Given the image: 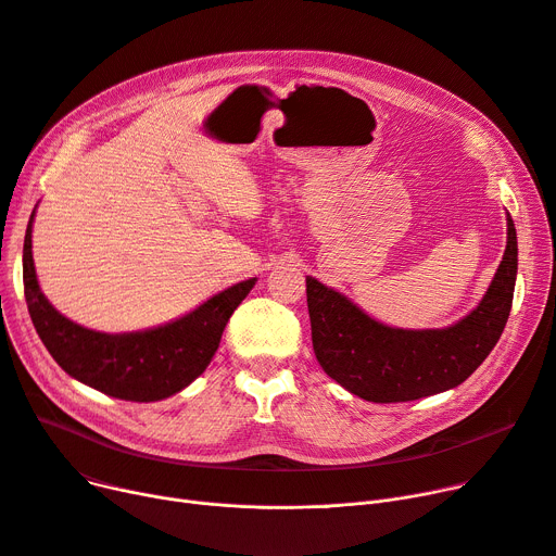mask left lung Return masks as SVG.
Here are the masks:
<instances>
[{
    "mask_svg": "<svg viewBox=\"0 0 556 556\" xmlns=\"http://www.w3.org/2000/svg\"><path fill=\"white\" fill-rule=\"evenodd\" d=\"M519 245L507 214L503 262L480 304L447 328H395L368 317L346 294L306 277L313 351L328 378L368 402H409L465 382L507 324Z\"/></svg>",
    "mask_w": 556,
    "mask_h": 556,
    "instance_id": "left-lung-1",
    "label": "left lung"
}]
</instances>
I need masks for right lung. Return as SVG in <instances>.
I'll return each mask as SVG.
<instances>
[{
  "label": "right lung",
  "mask_w": 556,
  "mask_h": 556,
  "mask_svg": "<svg viewBox=\"0 0 556 556\" xmlns=\"http://www.w3.org/2000/svg\"><path fill=\"white\" fill-rule=\"evenodd\" d=\"M33 216L24 237V298L37 336L64 371L118 400L156 402L192 384L214 357L224 328L256 277L239 281L192 313L156 328L100 332L58 313L40 290L33 264Z\"/></svg>",
  "instance_id": "right-lung-1"
}]
</instances>
